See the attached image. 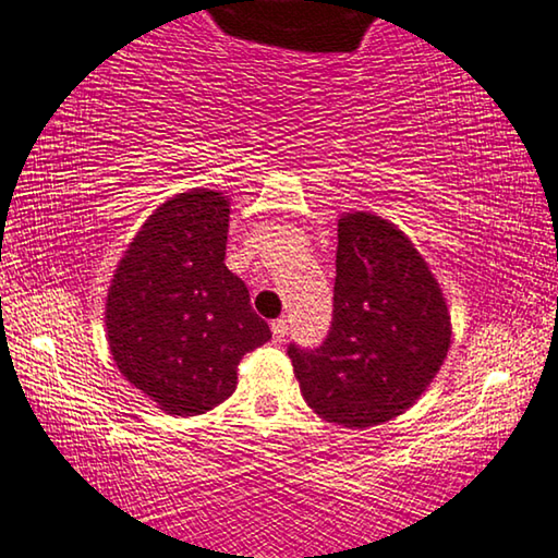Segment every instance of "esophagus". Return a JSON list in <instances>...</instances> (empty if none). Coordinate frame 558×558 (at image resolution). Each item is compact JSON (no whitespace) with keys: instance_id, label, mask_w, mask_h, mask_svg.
Segmentation results:
<instances>
[{"instance_id":"esophagus-1","label":"esophagus","mask_w":558,"mask_h":558,"mask_svg":"<svg viewBox=\"0 0 558 558\" xmlns=\"http://www.w3.org/2000/svg\"><path fill=\"white\" fill-rule=\"evenodd\" d=\"M271 331H274V339L277 341H284L287 333H289V322L281 316V319H274L271 322Z\"/></svg>"}]
</instances>
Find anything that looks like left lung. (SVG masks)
<instances>
[{"mask_svg":"<svg viewBox=\"0 0 558 558\" xmlns=\"http://www.w3.org/2000/svg\"><path fill=\"white\" fill-rule=\"evenodd\" d=\"M449 344L447 302L414 244L374 214L341 217L327 339L287 349L306 404L349 428L389 422L422 397Z\"/></svg>","mask_w":558,"mask_h":558,"instance_id":"left-lung-1","label":"left lung"}]
</instances>
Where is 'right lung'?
Returning a JSON list of instances; mask_svg holds the SVG:
<instances>
[{"label": "right lung", "mask_w": 558, "mask_h": 558, "mask_svg": "<svg viewBox=\"0 0 558 558\" xmlns=\"http://www.w3.org/2000/svg\"><path fill=\"white\" fill-rule=\"evenodd\" d=\"M227 231L219 192L179 194L147 219L111 279V356L169 414H204L229 399L239 362L271 339L246 284L227 269Z\"/></svg>", "instance_id": "right-lung-1"}]
</instances>
